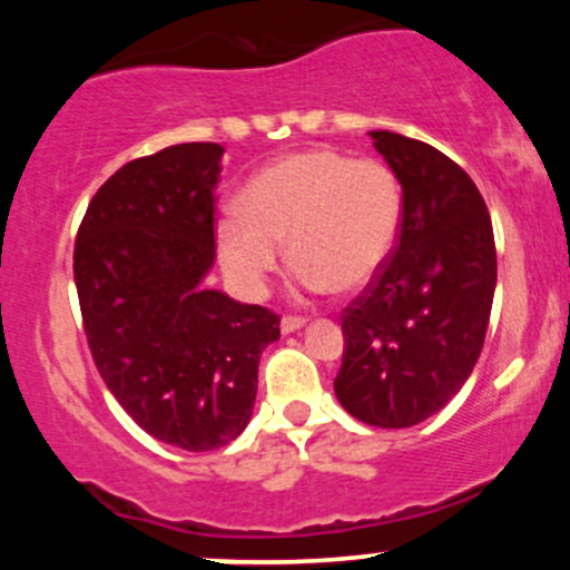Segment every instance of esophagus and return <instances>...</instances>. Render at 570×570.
Here are the masks:
<instances>
[{
  "label": "esophagus",
  "instance_id": "34e87169",
  "mask_svg": "<svg viewBox=\"0 0 570 570\" xmlns=\"http://www.w3.org/2000/svg\"><path fill=\"white\" fill-rule=\"evenodd\" d=\"M299 326H305V316H284L281 318V332L289 335V332H297Z\"/></svg>",
  "mask_w": 570,
  "mask_h": 570
}]
</instances>
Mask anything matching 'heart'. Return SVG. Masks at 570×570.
Instances as JSON below:
<instances>
[{"instance_id": "obj_1", "label": "heart", "mask_w": 570, "mask_h": 570, "mask_svg": "<svg viewBox=\"0 0 570 570\" xmlns=\"http://www.w3.org/2000/svg\"><path fill=\"white\" fill-rule=\"evenodd\" d=\"M402 230V187L381 160L335 149L286 155L254 174L219 217V257L235 284L265 294L286 263L284 239L305 292H358L389 263Z\"/></svg>"}]
</instances>
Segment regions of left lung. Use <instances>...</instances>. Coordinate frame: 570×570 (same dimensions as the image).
I'll return each instance as SVG.
<instances>
[{"label":"left lung","instance_id":"8db88e82","mask_svg":"<svg viewBox=\"0 0 570 570\" xmlns=\"http://www.w3.org/2000/svg\"><path fill=\"white\" fill-rule=\"evenodd\" d=\"M402 185V230L377 278L343 311L335 394L377 429L426 421L472 375L495 292V240L469 174L426 141L372 130Z\"/></svg>","mask_w":570,"mask_h":570}]
</instances>
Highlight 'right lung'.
<instances>
[{"label":"right lung","mask_w":570,"mask_h":570,"mask_svg":"<svg viewBox=\"0 0 570 570\" xmlns=\"http://www.w3.org/2000/svg\"><path fill=\"white\" fill-rule=\"evenodd\" d=\"M174 144L98 187L75 240L82 326L104 383L155 440L230 444L252 417L257 364L281 316L200 284L214 265L219 158Z\"/></svg>","instance_id":"1"}]
</instances>
